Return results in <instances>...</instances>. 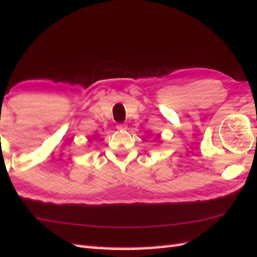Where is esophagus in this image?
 I'll return each mask as SVG.
<instances>
[{
    "label": "esophagus",
    "mask_w": 257,
    "mask_h": 257,
    "mask_svg": "<svg viewBox=\"0 0 257 257\" xmlns=\"http://www.w3.org/2000/svg\"><path fill=\"white\" fill-rule=\"evenodd\" d=\"M116 129H118V130H125V129H127V124H125V123H118V124H116Z\"/></svg>",
    "instance_id": "34e87169"
}]
</instances>
